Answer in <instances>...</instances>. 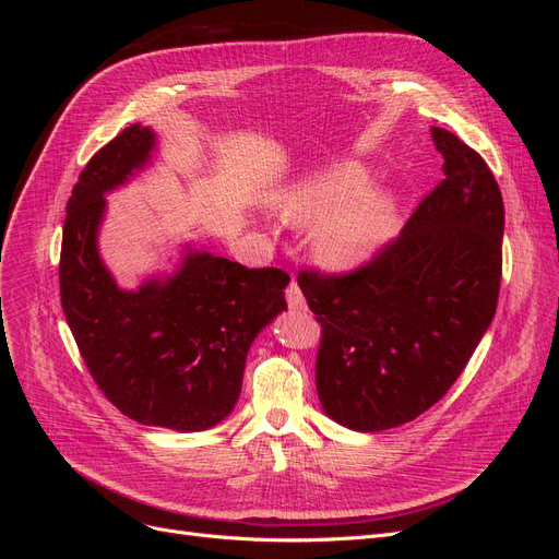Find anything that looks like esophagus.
<instances>
[{
  "label": "esophagus",
  "mask_w": 559,
  "mask_h": 559,
  "mask_svg": "<svg viewBox=\"0 0 559 559\" xmlns=\"http://www.w3.org/2000/svg\"><path fill=\"white\" fill-rule=\"evenodd\" d=\"M286 302H289V308L294 310L306 308V298H302V292L298 289L296 282H289V286H286Z\"/></svg>",
  "instance_id": "esophagus-1"
}]
</instances>
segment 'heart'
I'll return each instance as SVG.
<instances>
[{"instance_id":"1","label":"heart","mask_w":559,"mask_h":559,"mask_svg":"<svg viewBox=\"0 0 559 559\" xmlns=\"http://www.w3.org/2000/svg\"><path fill=\"white\" fill-rule=\"evenodd\" d=\"M370 189L373 175L345 163L294 183L280 195L277 210L286 224L314 228L312 251L321 265L347 273L373 259L396 224L394 198Z\"/></svg>"}]
</instances>
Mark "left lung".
I'll return each instance as SVG.
<instances>
[{"label": "left lung", "mask_w": 559, "mask_h": 559, "mask_svg": "<svg viewBox=\"0 0 559 559\" xmlns=\"http://www.w3.org/2000/svg\"><path fill=\"white\" fill-rule=\"evenodd\" d=\"M445 179L396 240L345 275L300 270L321 324L317 394L354 431L415 419L462 376L497 312L503 200L487 163L456 134L431 128Z\"/></svg>", "instance_id": "8db88e82"}]
</instances>
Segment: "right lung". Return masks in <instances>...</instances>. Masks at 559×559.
I'll return each instance as SVG.
<instances>
[{
	"label": "right lung",
	"instance_id": "1",
	"mask_svg": "<svg viewBox=\"0 0 559 559\" xmlns=\"http://www.w3.org/2000/svg\"><path fill=\"white\" fill-rule=\"evenodd\" d=\"M154 146V132L130 126L83 167L67 202L60 300L83 361L118 411L146 427L205 431L238 403L247 352L286 310L289 275L189 247L175 275L121 289L97 251L105 193L142 170Z\"/></svg>",
	"mask_w": 559,
	"mask_h": 559
}]
</instances>
